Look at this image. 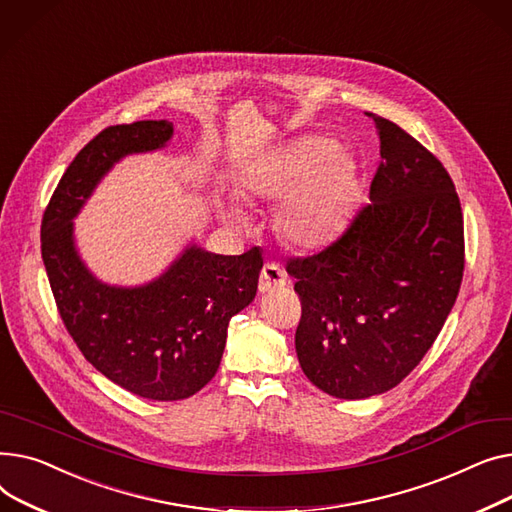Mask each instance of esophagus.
I'll list each match as a JSON object with an SVG mask.
<instances>
[{"label":"esophagus","mask_w":512,"mask_h":512,"mask_svg":"<svg viewBox=\"0 0 512 512\" xmlns=\"http://www.w3.org/2000/svg\"><path fill=\"white\" fill-rule=\"evenodd\" d=\"M287 283V273L283 270V266L275 264V262H268L264 264L262 273H260V281L258 287L262 293H270L279 287H283Z\"/></svg>","instance_id":"34e87169"}]
</instances>
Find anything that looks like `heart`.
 <instances>
[{
	"label": "heart",
	"instance_id": "obj_1",
	"mask_svg": "<svg viewBox=\"0 0 512 512\" xmlns=\"http://www.w3.org/2000/svg\"><path fill=\"white\" fill-rule=\"evenodd\" d=\"M248 194L281 198L277 225L289 244L314 250L326 246L345 227L355 190V165L335 150L333 140L308 136L270 153L242 177ZM221 213L231 225H244L246 215L233 200H223Z\"/></svg>",
	"mask_w": 512,
	"mask_h": 512
}]
</instances>
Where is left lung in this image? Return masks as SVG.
<instances>
[{
	"label": "left lung",
	"mask_w": 512,
	"mask_h": 512,
	"mask_svg": "<svg viewBox=\"0 0 512 512\" xmlns=\"http://www.w3.org/2000/svg\"><path fill=\"white\" fill-rule=\"evenodd\" d=\"M370 117L380 138L372 204L335 244L287 262L302 297L299 366L326 395L347 401L386 393L422 362L465 266L453 179L397 124Z\"/></svg>",
	"instance_id": "left-lung-1"
}]
</instances>
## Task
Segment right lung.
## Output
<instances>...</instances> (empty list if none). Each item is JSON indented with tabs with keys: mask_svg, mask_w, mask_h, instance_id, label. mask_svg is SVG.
<instances>
[{
	"mask_svg": "<svg viewBox=\"0 0 512 512\" xmlns=\"http://www.w3.org/2000/svg\"><path fill=\"white\" fill-rule=\"evenodd\" d=\"M171 136L167 119L103 130L59 179L41 225L49 285L78 349L111 382L153 401L188 399L213 380L229 320L252 304L264 262L260 248L223 256L190 244L138 287L90 273L76 248L74 219L115 163L165 148Z\"/></svg>",
	"mask_w": 512,
	"mask_h": 512,
	"instance_id": "right-lung-1",
	"label": "right lung"
}]
</instances>
